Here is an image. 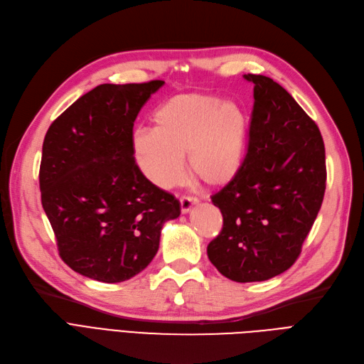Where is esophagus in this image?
Instances as JSON below:
<instances>
[{
  "label": "esophagus",
  "instance_id": "34e87169",
  "mask_svg": "<svg viewBox=\"0 0 364 364\" xmlns=\"http://www.w3.org/2000/svg\"><path fill=\"white\" fill-rule=\"evenodd\" d=\"M180 204H181V213L186 214L192 210L195 204H198V199L193 196H181L180 198Z\"/></svg>",
  "mask_w": 364,
  "mask_h": 364
}]
</instances>
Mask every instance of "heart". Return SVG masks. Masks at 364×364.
<instances>
[{"label":"heart","mask_w":364,"mask_h":364,"mask_svg":"<svg viewBox=\"0 0 364 364\" xmlns=\"http://www.w3.org/2000/svg\"><path fill=\"white\" fill-rule=\"evenodd\" d=\"M154 129L132 136L134 164L154 186L168 189L184 173L183 156L193 177L208 187L230 183L243 164L247 118L238 103L211 94H177L153 115Z\"/></svg>","instance_id":"heart-1"}]
</instances>
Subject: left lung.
Returning <instances> with one entry per match:
<instances>
[{
    "label": "left lung",
    "instance_id": "obj_1",
    "mask_svg": "<svg viewBox=\"0 0 364 364\" xmlns=\"http://www.w3.org/2000/svg\"><path fill=\"white\" fill-rule=\"evenodd\" d=\"M253 84L247 153L235 178L211 196L223 228L211 264L240 284L272 279L297 261L326 192V148L315 121L272 77Z\"/></svg>",
    "mask_w": 364,
    "mask_h": 364
}]
</instances>
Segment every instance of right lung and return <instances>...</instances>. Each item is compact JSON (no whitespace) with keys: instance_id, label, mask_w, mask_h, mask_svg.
I'll use <instances>...</instances> for the list:
<instances>
[{"instance_id":"add662e5","label":"right lung","mask_w":364,"mask_h":364,"mask_svg":"<svg viewBox=\"0 0 364 364\" xmlns=\"http://www.w3.org/2000/svg\"><path fill=\"white\" fill-rule=\"evenodd\" d=\"M164 84H102L46 132L42 205L61 259L85 277L136 276L156 257L165 222L180 216L178 199L148 181L132 153L134 119Z\"/></svg>"}]
</instances>
